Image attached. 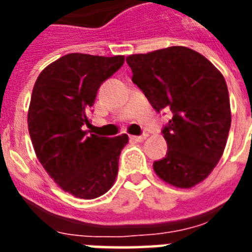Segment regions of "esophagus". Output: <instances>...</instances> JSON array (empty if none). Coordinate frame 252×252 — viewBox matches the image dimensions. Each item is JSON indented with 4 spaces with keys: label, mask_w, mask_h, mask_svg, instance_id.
<instances>
[{
    "label": "esophagus",
    "mask_w": 252,
    "mask_h": 252,
    "mask_svg": "<svg viewBox=\"0 0 252 252\" xmlns=\"http://www.w3.org/2000/svg\"><path fill=\"white\" fill-rule=\"evenodd\" d=\"M146 137H147V133H143V135H140V136H129V139L133 140V142H143Z\"/></svg>",
    "instance_id": "obj_1"
}]
</instances>
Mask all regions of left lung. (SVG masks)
<instances>
[{"label":"left lung","mask_w":252,"mask_h":252,"mask_svg":"<svg viewBox=\"0 0 252 252\" xmlns=\"http://www.w3.org/2000/svg\"><path fill=\"white\" fill-rule=\"evenodd\" d=\"M136 83L157 112L171 110L163 126L167 153L154 162L160 180L188 189L211 174L221 158L231 128V106L222 74L188 47L126 58Z\"/></svg>","instance_id":"left-lung-1"}]
</instances>
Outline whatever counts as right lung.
Returning a JSON list of instances; mask_svg holds the SVG:
<instances>
[{
  "label": "right lung",
  "mask_w": 252,
  "mask_h": 252,
  "mask_svg": "<svg viewBox=\"0 0 252 252\" xmlns=\"http://www.w3.org/2000/svg\"><path fill=\"white\" fill-rule=\"evenodd\" d=\"M124 57L67 54L40 72L32 90L28 129L36 157L64 191L92 200L112 188L128 135L105 137L83 131L101 83Z\"/></svg>",
  "instance_id": "add662e5"
}]
</instances>
